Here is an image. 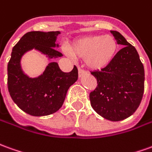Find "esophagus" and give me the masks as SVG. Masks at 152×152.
<instances>
[{"label":"esophagus","mask_w":152,"mask_h":152,"mask_svg":"<svg viewBox=\"0 0 152 152\" xmlns=\"http://www.w3.org/2000/svg\"><path fill=\"white\" fill-rule=\"evenodd\" d=\"M86 73V71H85L84 69L80 68V67H78V74H79V76H83L84 74Z\"/></svg>","instance_id":"obj_1"}]
</instances>
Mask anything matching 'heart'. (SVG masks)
<instances>
[{
    "label": "heart",
    "instance_id": "1",
    "mask_svg": "<svg viewBox=\"0 0 152 152\" xmlns=\"http://www.w3.org/2000/svg\"><path fill=\"white\" fill-rule=\"evenodd\" d=\"M116 49V41L109 35L84 37L74 42L70 48L74 56L85 58L86 65L93 69H101L108 65Z\"/></svg>",
    "mask_w": 152,
    "mask_h": 152
}]
</instances>
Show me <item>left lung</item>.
<instances>
[{"label": "left lung", "mask_w": 152, "mask_h": 152, "mask_svg": "<svg viewBox=\"0 0 152 152\" xmlns=\"http://www.w3.org/2000/svg\"><path fill=\"white\" fill-rule=\"evenodd\" d=\"M117 43L124 46L108 65L91 72L97 86L90 93L92 108L106 119L127 118L140 105L144 93L145 72L137 51L120 33L111 31Z\"/></svg>", "instance_id": "left-lung-1"}]
</instances>
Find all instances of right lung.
<instances>
[{"label": "right lung", "mask_w": 152, "mask_h": 152, "mask_svg": "<svg viewBox=\"0 0 152 152\" xmlns=\"http://www.w3.org/2000/svg\"><path fill=\"white\" fill-rule=\"evenodd\" d=\"M60 32H28L14 46L7 66V85L10 95L18 107L33 116H46L57 112L62 106L69 87L78 78L74 66L70 72H63L57 62H51L43 75L28 78L21 70V56L32 48L38 49L49 58L61 57L56 50L57 36Z\"/></svg>", "instance_id": "right-lung-1"}]
</instances>
